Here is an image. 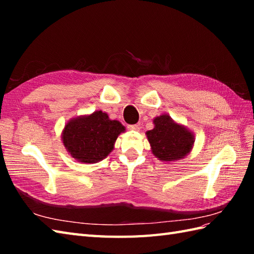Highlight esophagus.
Masks as SVG:
<instances>
[{"instance_id":"1","label":"esophagus","mask_w":254,"mask_h":254,"mask_svg":"<svg viewBox=\"0 0 254 254\" xmlns=\"http://www.w3.org/2000/svg\"><path fill=\"white\" fill-rule=\"evenodd\" d=\"M127 128L130 131H139V127L137 126V124H132V126H128Z\"/></svg>"}]
</instances>
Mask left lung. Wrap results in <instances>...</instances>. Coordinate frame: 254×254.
Instances as JSON below:
<instances>
[{"label": "left lung", "instance_id": "1", "mask_svg": "<svg viewBox=\"0 0 254 254\" xmlns=\"http://www.w3.org/2000/svg\"><path fill=\"white\" fill-rule=\"evenodd\" d=\"M154 128L146 132L150 149L156 158L171 163L191 153L194 134L186 126L176 122L168 115L154 118Z\"/></svg>", "mask_w": 254, "mask_h": 254}]
</instances>
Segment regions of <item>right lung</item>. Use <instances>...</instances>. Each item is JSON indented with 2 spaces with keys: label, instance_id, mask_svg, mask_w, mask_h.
Returning a JSON list of instances; mask_svg holds the SVG:
<instances>
[{
  "label": "right lung",
  "instance_id": "1",
  "mask_svg": "<svg viewBox=\"0 0 254 254\" xmlns=\"http://www.w3.org/2000/svg\"><path fill=\"white\" fill-rule=\"evenodd\" d=\"M123 132L126 127L121 122L97 110L68 120L61 138L67 153L78 163L95 164L112 152L118 136Z\"/></svg>",
  "mask_w": 254,
  "mask_h": 254
}]
</instances>
